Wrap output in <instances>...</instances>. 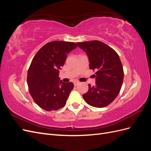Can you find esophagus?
I'll list each match as a JSON object with an SVG mask.
<instances>
[{
  "mask_svg": "<svg viewBox=\"0 0 151 151\" xmlns=\"http://www.w3.org/2000/svg\"><path fill=\"white\" fill-rule=\"evenodd\" d=\"M79 84V82H75V83H74V86H76L78 85Z\"/></svg>",
  "mask_w": 151,
  "mask_h": 151,
  "instance_id": "obj_1",
  "label": "esophagus"
}]
</instances>
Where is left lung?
Wrapping results in <instances>:
<instances>
[{
    "instance_id": "left-lung-1",
    "label": "left lung",
    "mask_w": 151,
    "mask_h": 151,
    "mask_svg": "<svg viewBox=\"0 0 151 151\" xmlns=\"http://www.w3.org/2000/svg\"><path fill=\"white\" fill-rule=\"evenodd\" d=\"M88 55L89 68L96 70V84H89L83 98L89 105L103 108L111 103L120 93L123 81V68L117 53L98 40L77 43Z\"/></svg>"
}]
</instances>
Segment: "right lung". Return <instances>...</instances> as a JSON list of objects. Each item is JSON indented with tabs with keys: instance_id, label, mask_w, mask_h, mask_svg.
Returning a JSON list of instances; mask_svg holds the SVG:
<instances>
[{
	"instance_id": "add662e5",
	"label": "right lung",
	"mask_w": 151,
	"mask_h": 151,
	"mask_svg": "<svg viewBox=\"0 0 151 151\" xmlns=\"http://www.w3.org/2000/svg\"><path fill=\"white\" fill-rule=\"evenodd\" d=\"M76 43L53 41L45 44L33 58L27 76L29 92L44 110H58L66 104L74 84L59 81V69Z\"/></svg>"
}]
</instances>
